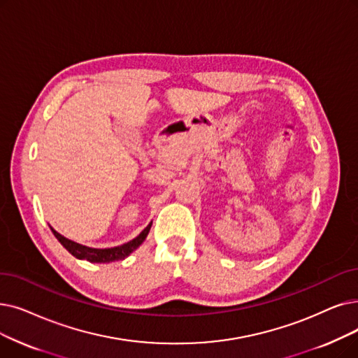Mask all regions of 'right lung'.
Returning a JSON list of instances; mask_svg holds the SVG:
<instances>
[{
  "instance_id": "right-lung-1",
  "label": "right lung",
  "mask_w": 358,
  "mask_h": 358,
  "mask_svg": "<svg viewBox=\"0 0 358 358\" xmlns=\"http://www.w3.org/2000/svg\"><path fill=\"white\" fill-rule=\"evenodd\" d=\"M152 224H149L141 234H138L136 238L130 240L129 243H124L121 245L117 247H111V248H92L79 243H74L66 237H63L61 234L51 227L52 234L55 236V238L63 244V247L69 253H71L76 259H82V260H87L92 263H110V262H115V260H122L126 259L130 253H133L136 248L141 245L145 238L148 237L149 231H150Z\"/></svg>"
}]
</instances>
